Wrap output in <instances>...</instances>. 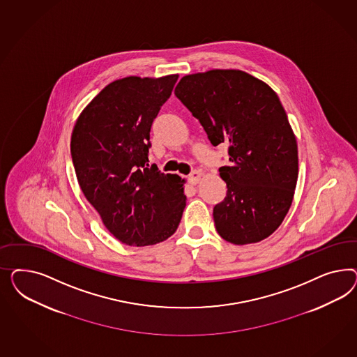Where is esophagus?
Returning a JSON list of instances; mask_svg holds the SVG:
<instances>
[{
	"label": "esophagus",
	"instance_id": "1",
	"mask_svg": "<svg viewBox=\"0 0 357 357\" xmlns=\"http://www.w3.org/2000/svg\"><path fill=\"white\" fill-rule=\"evenodd\" d=\"M200 178H202V172L194 170L192 173L188 175V182L191 184H197L199 181H200Z\"/></svg>",
	"mask_w": 357,
	"mask_h": 357
}]
</instances>
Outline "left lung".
I'll return each mask as SVG.
<instances>
[{"instance_id": "8db88e82", "label": "left lung", "mask_w": 357, "mask_h": 357, "mask_svg": "<svg viewBox=\"0 0 357 357\" xmlns=\"http://www.w3.org/2000/svg\"><path fill=\"white\" fill-rule=\"evenodd\" d=\"M175 96L213 146L229 144L220 167L227 196L213 208L217 233L234 245L257 243L280 227L298 176L297 141L278 94L237 69L182 77Z\"/></svg>"}]
</instances>
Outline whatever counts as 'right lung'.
Returning a JSON list of instances; mask_svg holds the SVG:
<instances>
[{"mask_svg": "<svg viewBox=\"0 0 357 357\" xmlns=\"http://www.w3.org/2000/svg\"><path fill=\"white\" fill-rule=\"evenodd\" d=\"M178 75L108 84L81 115L70 153L77 181L108 231L130 246L172 237L183 215V181L148 167L151 128Z\"/></svg>", "mask_w": 357, "mask_h": 357, "instance_id": "add662e5", "label": "right lung"}]
</instances>
